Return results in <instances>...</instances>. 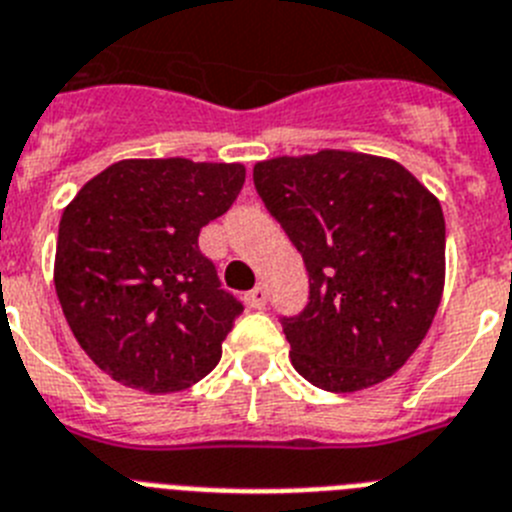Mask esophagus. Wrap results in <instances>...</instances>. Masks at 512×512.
Wrapping results in <instances>:
<instances>
[{
    "label": "esophagus",
    "instance_id": "1",
    "mask_svg": "<svg viewBox=\"0 0 512 512\" xmlns=\"http://www.w3.org/2000/svg\"><path fill=\"white\" fill-rule=\"evenodd\" d=\"M244 301H247V306H252V309H262V306L268 304V291L262 286H255L252 291H247Z\"/></svg>",
    "mask_w": 512,
    "mask_h": 512
}]
</instances>
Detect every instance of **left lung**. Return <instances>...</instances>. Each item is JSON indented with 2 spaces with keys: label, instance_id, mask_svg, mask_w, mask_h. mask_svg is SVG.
I'll return each mask as SVG.
<instances>
[{
  "label": "left lung",
  "instance_id": "left-lung-1",
  "mask_svg": "<svg viewBox=\"0 0 512 512\" xmlns=\"http://www.w3.org/2000/svg\"><path fill=\"white\" fill-rule=\"evenodd\" d=\"M252 180L309 273V304L281 317L293 368L337 394L389 379L441 304V203L399 162L355 151L268 159Z\"/></svg>",
  "mask_w": 512,
  "mask_h": 512
}]
</instances>
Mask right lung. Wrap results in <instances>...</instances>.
<instances>
[{"instance_id":"right-lung-1","label":"right lung","mask_w":512,"mask_h":512,"mask_svg":"<svg viewBox=\"0 0 512 512\" xmlns=\"http://www.w3.org/2000/svg\"><path fill=\"white\" fill-rule=\"evenodd\" d=\"M242 164L126 159L66 206L56 293L82 350L118 384L182 391L221 361L242 314L198 234L237 201Z\"/></svg>"}]
</instances>
